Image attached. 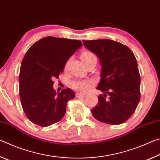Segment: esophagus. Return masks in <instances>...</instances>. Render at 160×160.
Returning <instances> with one entry per match:
<instances>
[{
	"mask_svg": "<svg viewBox=\"0 0 160 160\" xmlns=\"http://www.w3.org/2000/svg\"><path fill=\"white\" fill-rule=\"evenodd\" d=\"M75 97H76L77 98H83V97H85V94L77 93L76 94H75Z\"/></svg>",
	"mask_w": 160,
	"mask_h": 160,
	"instance_id": "34e87169",
	"label": "esophagus"
}]
</instances>
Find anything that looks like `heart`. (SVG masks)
Here are the masks:
<instances>
[{
    "instance_id": "heart-1",
    "label": "heart",
    "mask_w": 160,
    "mask_h": 160,
    "mask_svg": "<svg viewBox=\"0 0 160 160\" xmlns=\"http://www.w3.org/2000/svg\"><path fill=\"white\" fill-rule=\"evenodd\" d=\"M80 58L84 63L87 65L92 61H97V57L90 51H84L80 54ZM67 66V63L66 66ZM71 88L80 93H85L93 85V82L90 80H74L70 84Z\"/></svg>"
}]
</instances>
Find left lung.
Listing matches in <instances>:
<instances>
[{"label": "left lung", "mask_w": 160, "mask_h": 160, "mask_svg": "<svg viewBox=\"0 0 160 160\" xmlns=\"http://www.w3.org/2000/svg\"><path fill=\"white\" fill-rule=\"evenodd\" d=\"M83 44L98 56L102 65L97 90L98 103L91 110L97 120L118 125L136 109L140 99V78L136 58L127 46L110 39L83 40Z\"/></svg>", "instance_id": "8db88e82"}]
</instances>
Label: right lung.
<instances>
[{
  "instance_id": "obj_1",
  "label": "right lung",
  "mask_w": 160,
  "mask_h": 160,
  "mask_svg": "<svg viewBox=\"0 0 160 160\" xmlns=\"http://www.w3.org/2000/svg\"><path fill=\"white\" fill-rule=\"evenodd\" d=\"M80 40L47 37L27 51L22 61L19 82L24 112L34 124L47 127L58 122L75 93L69 88L56 93L53 79H58L67 61L82 47Z\"/></svg>"
}]
</instances>
